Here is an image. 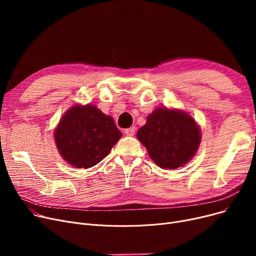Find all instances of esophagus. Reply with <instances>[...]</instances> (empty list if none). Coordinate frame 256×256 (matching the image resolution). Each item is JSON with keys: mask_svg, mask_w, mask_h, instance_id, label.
Listing matches in <instances>:
<instances>
[{"mask_svg": "<svg viewBox=\"0 0 256 256\" xmlns=\"http://www.w3.org/2000/svg\"><path fill=\"white\" fill-rule=\"evenodd\" d=\"M135 130H136V128L135 126H132V128H126L124 130V134H126V136H134V135H135Z\"/></svg>", "mask_w": 256, "mask_h": 256, "instance_id": "34e87169", "label": "esophagus"}]
</instances>
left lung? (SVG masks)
Wrapping results in <instances>:
<instances>
[{"label":"left lung","instance_id":"obj_1","mask_svg":"<svg viewBox=\"0 0 256 256\" xmlns=\"http://www.w3.org/2000/svg\"><path fill=\"white\" fill-rule=\"evenodd\" d=\"M137 138L154 162L163 169H176L191 160L200 144L201 134L186 113L158 108L148 115Z\"/></svg>","mask_w":256,"mask_h":256}]
</instances>
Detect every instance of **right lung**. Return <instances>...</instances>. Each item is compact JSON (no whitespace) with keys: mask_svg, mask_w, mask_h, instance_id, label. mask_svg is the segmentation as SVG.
I'll return each mask as SVG.
<instances>
[{"mask_svg":"<svg viewBox=\"0 0 256 256\" xmlns=\"http://www.w3.org/2000/svg\"><path fill=\"white\" fill-rule=\"evenodd\" d=\"M120 137L113 118L93 104L72 108L55 130L60 154L78 168H90L100 163Z\"/></svg>","mask_w":256,"mask_h":256,"instance_id":"right-lung-1","label":"right lung"}]
</instances>
